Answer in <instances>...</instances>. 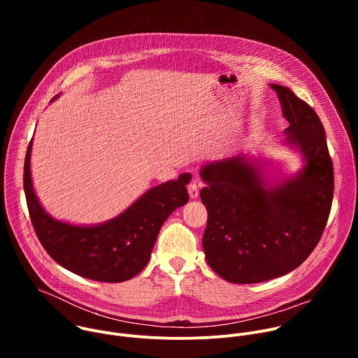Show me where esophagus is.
Instances as JSON below:
<instances>
[{"label": "esophagus", "instance_id": "34e87169", "mask_svg": "<svg viewBox=\"0 0 358 358\" xmlns=\"http://www.w3.org/2000/svg\"><path fill=\"white\" fill-rule=\"evenodd\" d=\"M187 188H188V194H189V198H191V199H194V198H196V196L199 195L198 184H196V181H195V180H194V181H191V182H189V185H188Z\"/></svg>", "mask_w": 358, "mask_h": 358}]
</instances>
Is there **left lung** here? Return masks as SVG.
I'll return each instance as SVG.
<instances>
[{
  "mask_svg": "<svg viewBox=\"0 0 358 358\" xmlns=\"http://www.w3.org/2000/svg\"><path fill=\"white\" fill-rule=\"evenodd\" d=\"M280 100L283 145L301 157V169L273 180L268 160L245 152L199 170V192L208 211L202 248L211 269L231 283H259L300 266L320 241L329 220L334 174L324 127L316 112L289 87L269 85Z\"/></svg>",
  "mask_w": 358,
  "mask_h": 358,
  "instance_id": "left-lung-1",
  "label": "left lung"
}]
</instances>
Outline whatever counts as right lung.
I'll return each instance as SVG.
<instances>
[{
	"mask_svg": "<svg viewBox=\"0 0 358 358\" xmlns=\"http://www.w3.org/2000/svg\"><path fill=\"white\" fill-rule=\"evenodd\" d=\"M57 94L54 100L58 97ZM32 140L24 164V189L34 229L45 250L62 268L86 279L117 283L147 265L166 220L188 202L189 173L147 189L117 217L94 225H75L49 215L31 177Z\"/></svg>",
	"mask_w": 358,
	"mask_h": 358,
	"instance_id": "right-lung-1",
	"label": "right lung"
}]
</instances>
